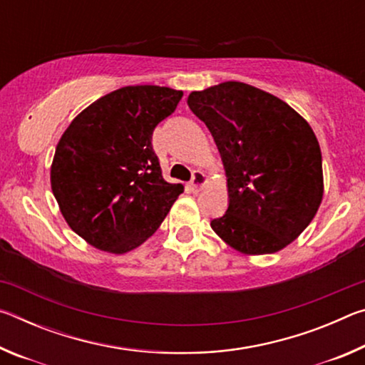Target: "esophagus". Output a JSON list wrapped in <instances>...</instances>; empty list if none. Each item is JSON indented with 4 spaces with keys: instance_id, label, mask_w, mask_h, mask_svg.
<instances>
[{
    "instance_id": "esophagus-1",
    "label": "esophagus",
    "mask_w": 365,
    "mask_h": 365,
    "mask_svg": "<svg viewBox=\"0 0 365 365\" xmlns=\"http://www.w3.org/2000/svg\"><path fill=\"white\" fill-rule=\"evenodd\" d=\"M206 182H207V177L202 174V172L195 170L193 177H191V182H190V188L193 191H200L202 187H205Z\"/></svg>"
}]
</instances>
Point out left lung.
Here are the masks:
<instances>
[{
  "label": "left lung",
  "mask_w": 365,
  "mask_h": 365,
  "mask_svg": "<svg viewBox=\"0 0 365 365\" xmlns=\"http://www.w3.org/2000/svg\"><path fill=\"white\" fill-rule=\"evenodd\" d=\"M187 103L212 133L227 174L228 209L212 230L243 255L283 250L322 202V153L311 125L243 82L191 91Z\"/></svg>",
  "instance_id": "left-lung-1"
}]
</instances>
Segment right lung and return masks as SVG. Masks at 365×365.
<instances>
[{
    "mask_svg": "<svg viewBox=\"0 0 365 365\" xmlns=\"http://www.w3.org/2000/svg\"><path fill=\"white\" fill-rule=\"evenodd\" d=\"M183 93L168 86H123L71 122L54 153L51 190L78 237L123 255L146 242L170 211L182 183H168L153 130Z\"/></svg>",
    "mask_w": 365,
    "mask_h": 365,
    "instance_id": "obj_1",
    "label": "right lung"
}]
</instances>
